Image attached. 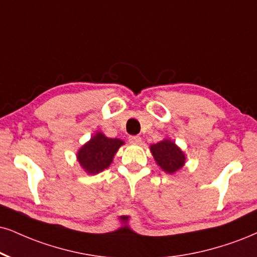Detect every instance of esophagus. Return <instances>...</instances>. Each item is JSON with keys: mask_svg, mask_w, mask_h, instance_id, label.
I'll return each mask as SVG.
<instances>
[{"mask_svg": "<svg viewBox=\"0 0 257 257\" xmlns=\"http://www.w3.org/2000/svg\"><path fill=\"white\" fill-rule=\"evenodd\" d=\"M128 142H130V143H131V144L138 145V144L142 143V138L139 137V136H131V137L128 138Z\"/></svg>", "mask_w": 257, "mask_h": 257, "instance_id": "esophagus-1", "label": "esophagus"}]
</instances>
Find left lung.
Returning <instances> with one entry per match:
<instances>
[{
  "label": "left lung",
  "instance_id": "8db88e82",
  "mask_svg": "<svg viewBox=\"0 0 257 257\" xmlns=\"http://www.w3.org/2000/svg\"><path fill=\"white\" fill-rule=\"evenodd\" d=\"M150 151L155 162L164 173L175 174L186 163V155L170 138H164L156 144L150 145Z\"/></svg>",
  "mask_w": 257,
  "mask_h": 257
}]
</instances>
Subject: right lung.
I'll list each match as a JSON object with an SVG mask.
<instances>
[{"instance_id": "1", "label": "right lung", "mask_w": 257, "mask_h": 257, "mask_svg": "<svg viewBox=\"0 0 257 257\" xmlns=\"http://www.w3.org/2000/svg\"><path fill=\"white\" fill-rule=\"evenodd\" d=\"M123 144L125 142L121 139L109 138L102 132L96 131L87 143L78 149L76 158L85 173L95 175L112 164L114 156Z\"/></svg>"}]
</instances>
